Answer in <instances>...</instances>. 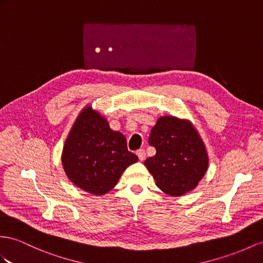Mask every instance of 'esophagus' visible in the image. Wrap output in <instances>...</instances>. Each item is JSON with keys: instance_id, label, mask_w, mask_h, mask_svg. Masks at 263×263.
<instances>
[{"instance_id": "esophagus-1", "label": "esophagus", "mask_w": 263, "mask_h": 263, "mask_svg": "<svg viewBox=\"0 0 263 263\" xmlns=\"http://www.w3.org/2000/svg\"><path fill=\"white\" fill-rule=\"evenodd\" d=\"M137 156H138V158H139V161H145V158H146V153H145V151L144 149H138L137 151Z\"/></svg>"}]
</instances>
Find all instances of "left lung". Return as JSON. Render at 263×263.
<instances>
[{
    "instance_id": "obj_1",
    "label": "left lung",
    "mask_w": 263,
    "mask_h": 263,
    "mask_svg": "<svg viewBox=\"0 0 263 263\" xmlns=\"http://www.w3.org/2000/svg\"><path fill=\"white\" fill-rule=\"evenodd\" d=\"M148 143L156 154L144 164L164 193L181 196L202 181L209 167V155L191 120L161 116L152 128Z\"/></svg>"
}]
</instances>
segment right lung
Here are the masks:
<instances>
[{
    "label": "right lung",
    "instance_id": "obj_1",
    "mask_svg": "<svg viewBox=\"0 0 263 263\" xmlns=\"http://www.w3.org/2000/svg\"><path fill=\"white\" fill-rule=\"evenodd\" d=\"M137 161L127 149L126 137L112 130L107 118L91 105L83 107L76 118L61 154L70 182L97 196L111 191L124 171Z\"/></svg>",
    "mask_w": 263,
    "mask_h": 263
}]
</instances>
